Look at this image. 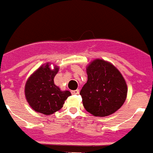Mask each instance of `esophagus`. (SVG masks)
I'll return each mask as SVG.
<instances>
[{
    "instance_id": "esophagus-1",
    "label": "esophagus",
    "mask_w": 153,
    "mask_h": 153,
    "mask_svg": "<svg viewBox=\"0 0 153 153\" xmlns=\"http://www.w3.org/2000/svg\"><path fill=\"white\" fill-rule=\"evenodd\" d=\"M71 93H72V94H78L80 93V90H72V91H71Z\"/></svg>"
}]
</instances>
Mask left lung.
<instances>
[{
	"instance_id": "8db88e82",
	"label": "left lung",
	"mask_w": 153,
	"mask_h": 153,
	"mask_svg": "<svg viewBox=\"0 0 153 153\" xmlns=\"http://www.w3.org/2000/svg\"><path fill=\"white\" fill-rule=\"evenodd\" d=\"M87 82L80 94L85 110L95 117H107L123 105L127 85L115 66L102 59H95L86 68Z\"/></svg>"
}]
</instances>
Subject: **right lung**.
<instances>
[{
	"label": "right lung",
	"instance_id": "right-lung-1",
	"mask_svg": "<svg viewBox=\"0 0 153 153\" xmlns=\"http://www.w3.org/2000/svg\"><path fill=\"white\" fill-rule=\"evenodd\" d=\"M59 71L55 66L51 69L50 63L40 67L30 76L25 85V96L30 107L36 112L45 115L53 114L63 108L68 90L62 91L55 85L53 78Z\"/></svg>",
	"mask_w": 153,
	"mask_h": 153
}]
</instances>
